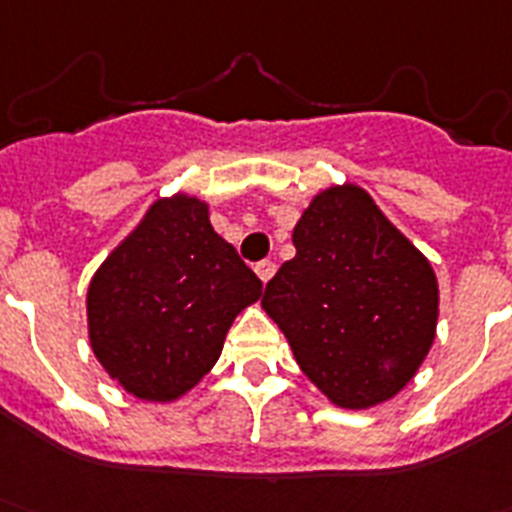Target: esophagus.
<instances>
[{
	"label": "esophagus",
	"mask_w": 512,
	"mask_h": 512,
	"mask_svg": "<svg viewBox=\"0 0 512 512\" xmlns=\"http://www.w3.org/2000/svg\"><path fill=\"white\" fill-rule=\"evenodd\" d=\"M255 273H257V278H260L262 283H268L270 278H273V273H275V262L273 260H260L255 265Z\"/></svg>",
	"instance_id": "34e87169"
}]
</instances>
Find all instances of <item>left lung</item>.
I'll use <instances>...</instances> for the list:
<instances>
[{
	"label": "left lung",
	"instance_id": "left-lung-1",
	"mask_svg": "<svg viewBox=\"0 0 512 512\" xmlns=\"http://www.w3.org/2000/svg\"><path fill=\"white\" fill-rule=\"evenodd\" d=\"M296 257L265 286L262 309L301 371L345 410L386 402L435 340L430 262L355 185L319 193L293 229Z\"/></svg>",
	"mask_w": 512,
	"mask_h": 512
}]
</instances>
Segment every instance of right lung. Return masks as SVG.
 Returning <instances> with one entry per match:
<instances>
[{
	"instance_id": "add662e5",
	"label": "right lung",
	"mask_w": 512,
	"mask_h": 512,
	"mask_svg": "<svg viewBox=\"0 0 512 512\" xmlns=\"http://www.w3.org/2000/svg\"><path fill=\"white\" fill-rule=\"evenodd\" d=\"M262 281L213 231L208 206L175 195L149 208L87 291L97 361L133 397L172 402L219 361Z\"/></svg>"
}]
</instances>
